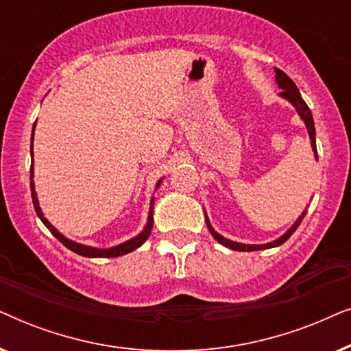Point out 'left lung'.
<instances>
[{
	"mask_svg": "<svg viewBox=\"0 0 351 351\" xmlns=\"http://www.w3.org/2000/svg\"><path fill=\"white\" fill-rule=\"evenodd\" d=\"M275 71H276V83H278V86H280V88L282 89L281 93H280V95H281L282 99H286L287 102H291L292 105H294V108L297 110V113H299L300 119L305 123L306 131H308V136H310V141H311V150H313L315 158H316V160H318V152H316V138H315V136H316V132H315V123H313V117H311V112H310L308 105H306L305 100L302 99V95H300V93H299V89H297V86H295L294 81H292V80L289 78V76H287L282 70L275 69ZM305 214H306V208H305L304 213H302L300 217L295 220L294 225H292V227H291L289 230H287V232H286L285 234H282V237H280V238L275 239V241H271V243H267V244H244V243H237V241H232V239L223 238L222 234H219V233L215 232V230L213 228V225H210V222H209V219H208V215H206V213H204V217H206V225H208L209 232H210V234H213V237H214L215 241H219V243L222 244V246H225V247L233 249V251L249 252V251H262V249H270V247L281 246V244L286 243L287 239L291 238V234L295 232L297 227H299L302 220H304Z\"/></svg>",
	"mask_w": 351,
	"mask_h": 351,
	"instance_id": "1",
	"label": "left lung"
}]
</instances>
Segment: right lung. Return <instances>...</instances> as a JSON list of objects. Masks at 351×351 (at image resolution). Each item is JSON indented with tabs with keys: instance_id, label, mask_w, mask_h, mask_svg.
Wrapping results in <instances>:
<instances>
[{
	"instance_id": "right-lung-1",
	"label": "right lung",
	"mask_w": 351,
	"mask_h": 351,
	"mask_svg": "<svg viewBox=\"0 0 351 351\" xmlns=\"http://www.w3.org/2000/svg\"><path fill=\"white\" fill-rule=\"evenodd\" d=\"M33 134H35V124H33ZM33 134H32V142H30V155H32L30 189H32V199H33V206H35V210H36L38 217H40L41 222L46 225L47 230H49V232L54 234V237L59 239V241L64 244L65 247H69L70 251L80 254V256H83V257H90V258H93V257H119V256H124V254H128V252L136 251L137 247H141L142 244L147 241L148 237H150V233H152V228H153V204H155V198L150 199V210H148V219H147L145 228H143L142 232L137 234V237H134L131 239H128V241L118 244V246H113V247H108V249H99V247L86 246V244L71 241V239L64 237V234H62L56 227H52L49 220H47L45 217V214H43V210L40 208V203H38V196H36V191H35V182H33ZM161 182H162V179L158 180L156 189L161 185Z\"/></svg>"
}]
</instances>
